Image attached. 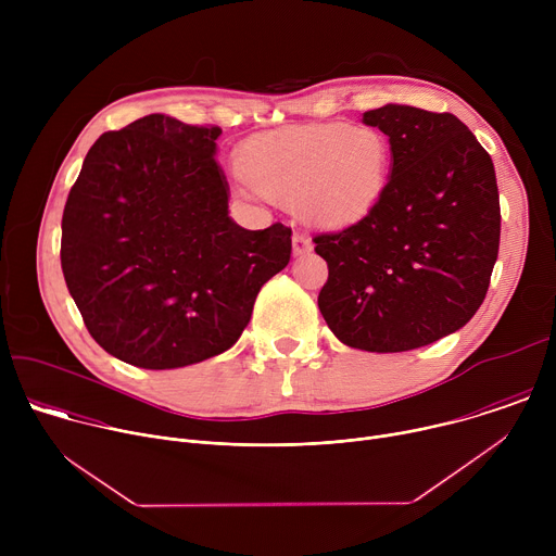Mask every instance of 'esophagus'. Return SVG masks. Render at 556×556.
<instances>
[{
	"label": "esophagus",
	"instance_id": "34e87169",
	"mask_svg": "<svg viewBox=\"0 0 556 556\" xmlns=\"http://www.w3.org/2000/svg\"><path fill=\"white\" fill-rule=\"evenodd\" d=\"M312 249V240L305 235V232H294L292 235V253L294 255H303Z\"/></svg>",
	"mask_w": 556,
	"mask_h": 556
}]
</instances>
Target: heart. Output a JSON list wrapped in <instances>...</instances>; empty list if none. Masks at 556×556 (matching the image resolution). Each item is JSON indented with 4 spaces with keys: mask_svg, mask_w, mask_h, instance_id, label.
I'll return each mask as SVG.
<instances>
[{
    "mask_svg": "<svg viewBox=\"0 0 556 556\" xmlns=\"http://www.w3.org/2000/svg\"><path fill=\"white\" fill-rule=\"evenodd\" d=\"M240 169L255 195L301 204L324 224H345L365 215L380 198L389 142L371 127H292L251 142Z\"/></svg>",
    "mask_w": 556,
    "mask_h": 556,
    "instance_id": "obj_1",
    "label": "heart"
}]
</instances>
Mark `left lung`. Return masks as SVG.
<instances>
[{"label":"left lung","mask_w":556,"mask_h":556,"mask_svg":"<svg viewBox=\"0 0 556 556\" xmlns=\"http://www.w3.org/2000/svg\"><path fill=\"white\" fill-rule=\"evenodd\" d=\"M363 121L389 136L393 165L358 222L312 237L328 262L319 309L365 352L425 348L480 309L500 251L489 151L448 112L384 105Z\"/></svg>","instance_id":"obj_1"}]
</instances>
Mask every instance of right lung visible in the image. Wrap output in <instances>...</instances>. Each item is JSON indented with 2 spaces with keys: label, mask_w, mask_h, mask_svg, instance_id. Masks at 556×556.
I'll return each mask as SVG.
<instances>
[{
  "label": "right lung",
  "mask_w": 556,
  "mask_h": 556,
  "mask_svg": "<svg viewBox=\"0 0 556 556\" xmlns=\"http://www.w3.org/2000/svg\"><path fill=\"white\" fill-rule=\"evenodd\" d=\"M217 125L149 114L88 151L61 219V268L92 339L144 369L232 348L262 286L283 270L292 230L228 217Z\"/></svg>",
  "instance_id": "add662e5"
}]
</instances>
